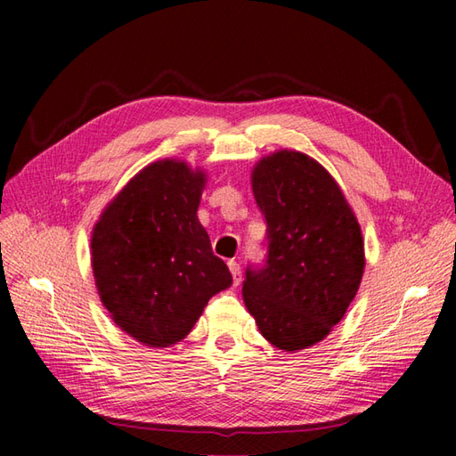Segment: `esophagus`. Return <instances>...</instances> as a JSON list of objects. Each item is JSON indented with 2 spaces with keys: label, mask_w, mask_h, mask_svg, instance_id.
Returning a JSON list of instances; mask_svg holds the SVG:
<instances>
[{
  "label": "esophagus",
  "mask_w": 456,
  "mask_h": 456,
  "mask_svg": "<svg viewBox=\"0 0 456 456\" xmlns=\"http://www.w3.org/2000/svg\"><path fill=\"white\" fill-rule=\"evenodd\" d=\"M227 266L231 270V276H233V284L239 286V282H240V266L237 265V260H229Z\"/></svg>",
  "instance_id": "obj_1"
}]
</instances>
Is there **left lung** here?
<instances>
[{
  "mask_svg": "<svg viewBox=\"0 0 456 456\" xmlns=\"http://www.w3.org/2000/svg\"><path fill=\"white\" fill-rule=\"evenodd\" d=\"M266 219V260L248 266L243 299L258 331L282 351L312 346L341 322L364 273L361 225L322 164L278 151L253 170Z\"/></svg>",
  "mask_w": 456,
  "mask_h": 456,
  "instance_id": "obj_1",
  "label": "left lung"
}]
</instances>
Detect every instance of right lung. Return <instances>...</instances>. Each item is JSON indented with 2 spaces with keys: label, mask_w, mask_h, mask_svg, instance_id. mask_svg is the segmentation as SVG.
<instances>
[{
  "label": "right lung",
  "mask_w": 456,
  "mask_h": 456,
  "mask_svg": "<svg viewBox=\"0 0 456 456\" xmlns=\"http://www.w3.org/2000/svg\"><path fill=\"white\" fill-rule=\"evenodd\" d=\"M206 174L164 159L133 176L92 233L102 304L134 341L170 346L196 325L209 297L233 284L198 219Z\"/></svg>",
  "instance_id": "right-lung-1"
}]
</instances>
